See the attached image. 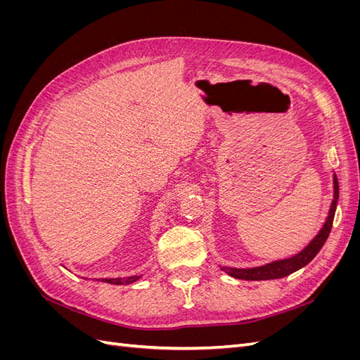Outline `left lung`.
<instances>
[{
	"label": "left lung",
	"instance_id": "8db88e82",
	"mask_svg": "<svg viewBox=\"0 0 360 360\" xmlns=\"http://www.w3.org/2000/svg\"><path fill=\"white\" fill-rule=\"evenodd\" d=\"M338 198H340V186H338V179L333 174V201L329 210V216L326 219L324 225L321 226L320 233L315 236L311 243L300 250L299 254L292 255L291 258L285 259H278V261H271L269 264L259 266V267H250V269H236V267H222L228 275L237 278V279H245V281H264V279H278V278H284L288 276L292 271H296L302 267L307 266L309 261L314 259V257L320 252V249L323 245L328 240V237L332 230V224H333V217H335V210H336V204Z\"/></svg>",
	"mask_w": 360,
	"mask_h": 360
}]
</instances>
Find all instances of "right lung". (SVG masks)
I'll return each instance as SVG.
<instances>
[{
  "label": "right lung",
  "mask_w": 360,
  "mask_h": 360,
  "mask_svg": "<svg viewBox=\"0 0 360 360\" xmlns=\"http://www.w3.org/2000/svg\"><path fill=\"white\" fill-rule=\"evenodd\" d=\"M141 278V275H135V276H127V278H103V282H108V284H114V285H127L132 284V282L138 281Z\"/></svg>",
  "instance_id": "add662e5"
}]
</instances>
